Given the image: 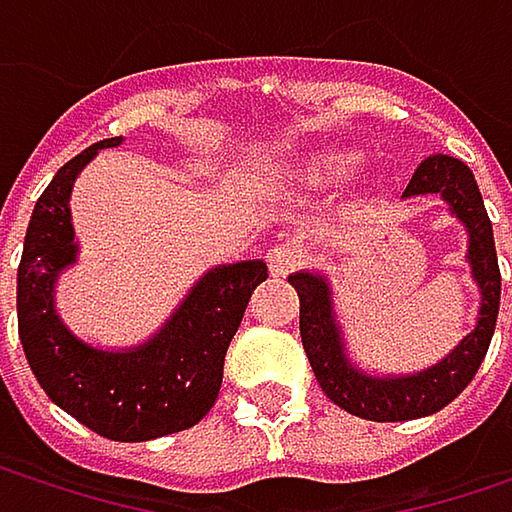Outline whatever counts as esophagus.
Wrapping results in <instances>:
<instances>
[{"mask_svg":"<svg viewBox=\"0 0 512 512\" xmlns=\"http://www.w3.org/2000/svg\"><path fill=\"white\" fill-rule=\"evenodd\" d=\"M302 249L299 246H293V243H278V246H272L269 252H266V263H269V272L275 275V278H284V275H290L293 269H299L302 266Z\"/></svg>","mask_w":512,"mask_h":512,"instance_id":"obj_1","label":"esophagus"}]
</instances>
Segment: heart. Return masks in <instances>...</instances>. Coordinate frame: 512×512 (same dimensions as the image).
<instances>
[{"mask_svg":"<svg viewBox=\"0 0 512 512\" xmlns=\"http://www.w3.org/2000/svg\"><path fill=\"white\" fill-rule=\"evenodd\" d=\"M361 165H364V154L358 151H317L299 159L293 168H287V180L311 189H329L344 183Z\"/></svg>","mask_w":512,"mask_h":512,"instance_id":"b5f03b06","label":"heart"}]
</instances>
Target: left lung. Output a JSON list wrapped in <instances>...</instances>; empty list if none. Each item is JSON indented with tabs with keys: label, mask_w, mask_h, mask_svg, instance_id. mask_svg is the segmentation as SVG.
Here are the masks:
<instances>
[{
	"label": "left lung",
	"mask_w": 512,
	"mask_h": 512,
	"mask_svg": "<svg viewBox=\"0 0 512 512\" xmlns=\"http://www.w3.org/2000/svg\"><path fill=\"white\" fill-rule=\"evenodd\" d=\"M418 195H442L451 216H457L462 228L468 231L465 260L480 290L474 329L442 361L418 373H400V376H376L361 370L358 364H353L347 350L329 278L314 269H302L287 278L299 293V335L320 388L335 406L367 421H412L445 409L474 379L480 361L489 350L498 320V302H501L498 255L492 240V222L486 216L471 168L448 154L427 156L415 168L403 192V198H418Z\"/></svg>",
	"instance_id": "obj_1"
}]
</instances>
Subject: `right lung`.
Segmentation results:
<instances>
[{"label": "right lung", "mask_w": 512, "mask_h": 512, "mask_svg": "<svg viewBox=\"0 0 512 512\" xmlns=\"http://www.w3.org/2000/svg\"><path fill=\"white\" fill-rule=\"evenodd\" d=\"M103 139L61 165L38 198L17 269V326L29 367L52 403L112 442H148L195 427L216 403L231 338L260 281L263 260L207 269L145 344L103 350L76 338L55 311V281L79 255L70 192Z\"/></svg>", "instance_id": "add662e5"}]
</instances>
